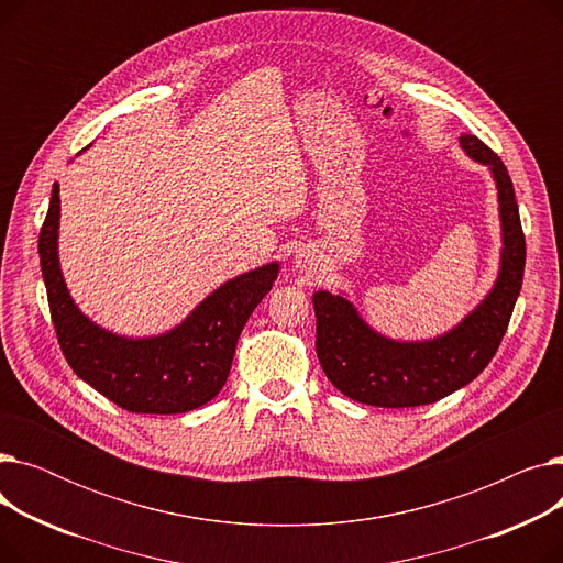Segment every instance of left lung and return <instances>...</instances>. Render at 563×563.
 Wrapping results in <instances>:
<instances>
[{"label":"left lung","instance_id":"left-lung-1","mask_svg":"<svg viewBox=\"0 0 563 563\" xmlns=\"http://www.w3.org/2000/svg\"><path fill=\"white\" fill-rule=\"evenodd\" d=\"M463 153L490 170L501 230L499 269L486 297L454 329L429 340H393L363 319L346 294H312L317 358L333 386L353 401L380 408L433 404L475 380L507 333L525 274V234L507 166L475 134Z\"/></svg>","mask_w":563,"mask_h":563}]
</instances>
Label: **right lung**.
Masks as SVG:
<instances>
[{"label":"right lung","instance_id":"obj_1","mask_svg":"<svg viewBox=\"0 0 563 563\" xmlns=\"http://www.w3.org/2000/svg\"><path fill=\"white\" fill-rule=\"evenodd\" d=\"M58 221L62 198L54 183L38 253L54 331L75 374L130 412L175 416L214 399L230 374L236 340L276 283L280 264L225 280L159 335L128 338L102 329L73 301L58 260Z\"/></svg>","mask_w":563,"mask_h":563}]
</instances>
